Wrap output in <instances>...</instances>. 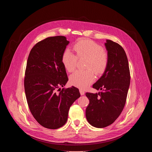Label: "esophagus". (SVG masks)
<instances>
[{
	"instance_id": "34e87169",
	"label": "esophagus",
	"mask_w": 152,
	"mask_h": 152,
	"mask_svg": "<svg viewBox=\"0 0 152 152\" xmlns=\"http://www.w3.org/2000/svg\"><path fill=\"white\" fill-rule=\"evenodd\" d=\"M79 91H80V95H81V96L84 95V94H85V91H84L83 90L80 89V90H79Z\"/></svg>"
}]
</instances>
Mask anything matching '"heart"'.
I'll return each mask as SVG.
<instances>
[{
	"mask_svg": "<svg viewBox=\"0 0 152 152\" xmlns=\"http://www.w3.org/2000/svg\"><path fill=\"white\" fill-rule=\"evenodd\" d=\"M76 55L70 49L65 50L61 61L64 68L68 72H73L76 67L78 59H86L85 71H76L70 77L72 85L80 88H85L93 82L96 75H100L106 70L109 57L107 52L97 43L89 39H83L73 46Z\"/></svg>",
	"mask_w": 152,
	"mask_h": 152,
	"instance_id": "obj_1",
	"label": "heart"
}]
</instances>
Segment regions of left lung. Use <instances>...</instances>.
I'll return each instance as SVG.
<instances>
[{
	"mask_svg": "<svg viewBox=\"0 0 152 152\" xmlns=\"http://www.w3.org/2000/svg\"><path fill=\"white\" fill-rule=\"evenodd\" d=\"M104 45L109 61L103 75L93 85V88L102 91L85 94L90 100L86 118L97 128L110 126L119 117L126 103L131 80L128 59L123 48L110 39Z\"/></svg>",
	"mask_w": 152,
	"mask_h": 152,
	"instance_id": "1",
	"label": "left lung"
}]
</instances>
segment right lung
<instances>
[{
    "instance_id": "right-lung-1",
    "label": "right lung",
    "mask_w": 152,
    "mask_h": 152,
    "mask_svg": "<svg viewBox=\"0 0 152 152\" xmlns=\"http://www.w3.org/2000/svg\"><path fill=\"white\" fill-rule=\"evenodd\" d=\"M69 43L64 36L46 38L32 48L27 61L24 86L29 108L37 122L48 129L66 124L70 106L80 96L75 86L60 88L69 80L61 61Z\"/></svg>"
}]
</instances>
